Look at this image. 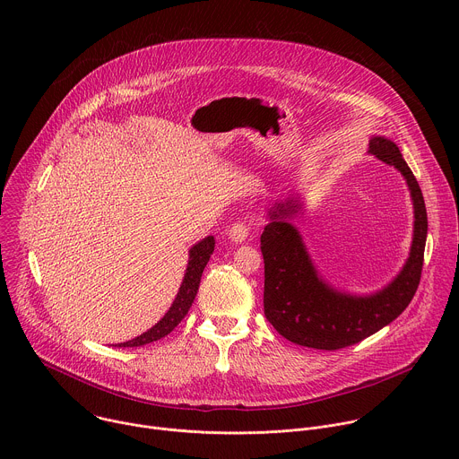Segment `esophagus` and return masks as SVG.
<instances>
[{"instance_id": "34e87169", "label": "esophagus", "mask_w": 459, "mask_h": 459, "mask_svg": "<svg viewBox=\"0 0 459 459\" xmlns=\"http://www.w3.org/2000/svg\"><path fill=\"white\" fill-rule=\"evenodd\" d=\"M227 234H229L230 241H234V243H243V241L248 238L250 229H248V225H245V223H234V225L229 229Z\"/></svg>"}]
</instances>
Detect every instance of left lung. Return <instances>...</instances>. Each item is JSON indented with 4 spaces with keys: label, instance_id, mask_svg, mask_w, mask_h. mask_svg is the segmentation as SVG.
I'll list each match as a JSON object with an SVG mask.
<instances>
[{
    "label": "left lung",
    "instance_id": "1",
    "mask_svg": "<svg viewBox=\"0 0 459 459\" xmlns=\"http://www.w3.org/2000/svg\"><path fill=\"white\" fill-rule=\"evenodd\" d=\"M368 152L398 169L407 179L414 204V238L405 267L385 289L370 296H351L326 285L316 273L298 229L289 218L298 211L294 200L276 204L261 234L265 261V316L289 342L317 351H338L359 343L412 301L423 269L427 241V209L421 188L398 145L383 136L368 143Z\"/></svg>",
    "mask_w": 459,
    "mask_h": 459
}]
</instances>
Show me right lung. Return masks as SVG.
Masks as SVG:
<instances>
[{"label": "right lung", "mask_w": 459, "mask_h": 459, "mask_svg": "<svg viewBox=\"0 0 459 459\" xmlns=\"http://www.w3.org/2000/svg\"><path fill=\"white\" fill-rule=\"evenodd\" d=\"M214 236H207L205 239H202L200 243H195L190 250H188V265H186V273L183 278V283L179 287V292L174 299V303L170 305V308L167 310V314L152 326L151 331L143 333L142 336L119 343L117 347H142L152 342H158L161 338H165L167 334H170L176 326L179 325V321L186 316L188 308L194 303L195 294H198L200 289V281H202V274L209 264L211 254L214 252Z\"/></svg>", "instance_id": "1"}]
</instances>
